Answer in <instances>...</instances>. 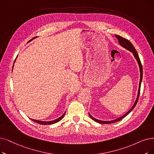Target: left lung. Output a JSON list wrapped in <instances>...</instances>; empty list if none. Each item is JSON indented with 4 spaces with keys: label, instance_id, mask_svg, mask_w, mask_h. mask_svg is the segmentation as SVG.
<instances>
[{
    "label": "left lung",
    "instance_id": "obj_1",
    "mask_svg": "<svg viewBox=\"0 0 154 154\" xmlns=\"http://www.w3.org/2000/svg\"><path fill=\"white\" fill-rule=\"evenodd\" d=\"M116 36V38L118 39L119 40V44L122 46L125 47V48H126L127 50L130 51V52H131L133 55L134 57L136 58L137 62L138 63V65H139V67H140V83H139V88H138V95H137V100L136 101H135L134 105L133 106V107L130 109V110H128V112H127L125 115H123L122 116L120 117V118H118V119H116L114 120H112V121H101V120H98V119H95V118H94L93 116H91L90 114H89V116L90 118L93 119L94 121H95V122H98V123H100V124H110V123H113V122H117V121H119L120 120H121L122 118H124L125 117H126L129 113H130L131 110L134 108L135 106L137 105V103L138 102V98H139V96H140V87H141V80H142V77H143V68H142V65H141V61H140V59L139 58V56H138V54L136 51V49L134 48V46L133 45V44H131V43L128 40L122 37V36H119V35H115Z\"/></svg>",
    "mask_w": 154,
    "mask_h": 154
}]
</instances>
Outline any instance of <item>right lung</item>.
Segmentation results:
<instances>
[{
	"label": "right lung",
	"instance_id": "obj_1",
	"mask_svg": "<svg viewBox=\"0 0 154 154\" xmlns=\"http://www.w3.org/2000/svg\"><path fill=\"white\" fill-rule=\"evenodd\" d=\"M15 60H16V59H15ZM65 114H66V112H65L62 116H61L60 117V118H59L58 119L53 120V121H41L35 120V119H32L33 121H34V122H37V123L40 124V125H52V124H54V123H56V122H59V121H60L61 119H62L64 118V116Z\"/></svg>",
	"mask_w": 154,
	"mask_h": 154
}]
</instances>
